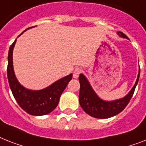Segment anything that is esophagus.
I'll list each match as a JSON object with an SVG mask.
<instances>
[{
  "mask_svg": "<svg viewBox=\"0 0 146 146\" xmlns=\"http://www.w3.org/2000/svg\"><path fill=\"white\" fill-rule=\"evenodd\" d=\"M81 72L82 70L80 68H75L74 72H73V78H76V79L79 78V75H80V74L81 73Z\"/></svg>",
  "mask_w": 146,
  "mask_h": 146,
  "instance_id": "obj_1",
  "label": "esophagus"
}]
</instances>
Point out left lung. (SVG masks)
I'll return each instance as SVG.
<instances>
[{"label": "left lung", "mask_w": 146, "mask_h": 146, "mask_svg": "<svg viewBox=\"0 0 146 146\" xmlns=\"http://www.w3.org/2000/svg\"><path fill=\"white\" fill-rule=\"evenodd\" d=\"M117 34L122 38H127V36L122 32H117ZM140 68L137 75V80L134 86L131 89L127 95L122 98L114 101H104L97 96L92 87L88 81L87 78L83 74H80V92H79V102L80 107L86 113L97 119H108L117 115L121 113L129 103L130 100L133 96L135 88L139 81Z\"/></svg>", "instance_id": "left-lung-1"}]
</instances>
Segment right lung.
<instances>
[{
	"instance_id": "1",
	"label": "right lung",
	"mask_w": 146,
	"mask_h": 146,
	"mask_svg": "<svg viewBox=\"0 0 146 146\" xmlns=\"http://www.w3.org/2000/svg\"><path fill=\"white\" fill-rule=\"evenodd\" d=\"M32 27L26 29L24 32ZM16 40L9 48L7 66V78L13 96L19 105L27 113L33 115H44L50 113L58 105L60 96L72 80V74L56 80L42 90L26 89L18 81L13 68V53Z\"/></svg>"
}]
</instances>
